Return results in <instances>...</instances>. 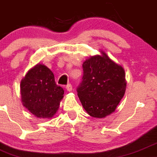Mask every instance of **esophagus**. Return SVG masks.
I'll return each instance as SVG.
<instances>
[{
    "mask_svg": "<svg viewBox=\"0 0 157 157\" xmlns=\"http://www.w3.org/2000/svg\"><path fill=\"white\" fill-rule=\"evenodd\" d=\"M66 90L67 91H69V92H70V91H72V90H73V86H72L70 84H67V85L66 86Z\"/></svg>",
    "mask_w": 157,
    "mask_h": 157,
    "instance_id": "esophagus-1",
    "label": "esophagus"
}]
</instances>
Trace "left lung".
I'll return each instance as SVG.
<instances>
[{
	"mask_svg": "<svg viewBox=\"0 0 157 157\" xmlns=\"http://www.w3.org/2000/svg\"><path fill=\"white\" fill-rule=\"evenodd\" d=\"M101 52L84 61L82 82L77 89L86 112L99 119L115 111L127 86L124 68Z\"/></svg>",
	"mask_w": 157,
	"mask_h": 157,
	"instance_id": "8db88e82",
	"label": "left lung"
}]
</instances>
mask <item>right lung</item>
I'll list each match as a JSON object with an SVG mask.
<instances>
[{
    "label": "right lung",
    "mask_w": 157,
    "mask_h": 157,
    "mask_svg": "<svg viewBox=\"0 0 157 157\" xmlns=\"http://www.w3.org/2000/svg\"><path fill=\"white\" fill-rule=\"evenodd\" d=\"M20 87L23 105L37 118H52L64 98V90L56 84L54 74L40 63L27 72Z\"/></svg>",
    "instance_id": "right-lung-1"
}]
</instances>
